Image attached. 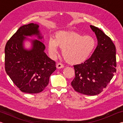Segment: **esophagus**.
<instances>
[{
  "instance_id": "obj_1",
  "label": "esophagus",
  "mask_w": 123,
  "mask_h": 123,
  "mask_svg": "<svg viewBox=\"0 0 123 123\" xmlns=\"http://www.w3.org/2000/svg\"><path fill=\"white\" fill-rule=\"evenodd\" d=\"M56 67H57V68H58V69H60V68H63L64 66H63V64H62L61 63H58L56 64Z\"/></svg>"
}]
</instances>
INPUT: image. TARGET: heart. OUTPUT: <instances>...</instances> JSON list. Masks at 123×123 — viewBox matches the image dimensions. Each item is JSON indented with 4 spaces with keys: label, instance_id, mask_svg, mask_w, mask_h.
<instances>
[{
    "label": "heart",
    "instance_id": "1",
    "mask_svg": "<svg viewBox=\"0 0 123 123\" xmlns=\"http://www.w3.org/2000/svg\"><path fill=\"white\" fill-rule=\"evenodd\" d=\"M96 45L94 38L91 36H83L75 32L60 31L55 38H50L48 49L51 55L57 53V48L62 49V54L66 61L70 64H80L85 62L94 51Z\"/></svg>",
    "mask_w": 123,
    "mask_h": 123
}]
</instances>
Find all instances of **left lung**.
<instances>
[{
	"instance_id": "1",
	"label": "left lung",
	"mask_w": 123,
	"mask_h": 123,
	"mask_svg": "<svg viewBox=\"0 0 123 123\" xmlns=\"http://www.w3.org/2000/svg\"><path fill=\"white\" fill-rule=\"evenodd\" d=\"M90 27L96 35L98 45L88 60L74 66L75 77L71 85L77 92L95 95L103 91L116 72V50L111 39L103 31Z\"/></svg>"
}]
</instances>
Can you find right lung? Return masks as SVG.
I'll return each instance as SVG.
<instances>
[{"label":"right lung","mask_w":123,"mask_h":123,"mask_svg":"<svg viewBox=\"0 0 123 123\" xmlns=\"http://www.w3.org/2000/svg\"><path fill=\"white\" fill-rule=\"evenodd\" d=\"M38 27L34 23L20 27L5 48L6 72L20 91L30 94L44 90L50 76L56 69L55 62L44 52L45 47L42 42L33 41L32 48L29 51L23 46L25 36L36 35L42 38Z\"/></svg>","instance_id":"add662e5"}]
</instances>
